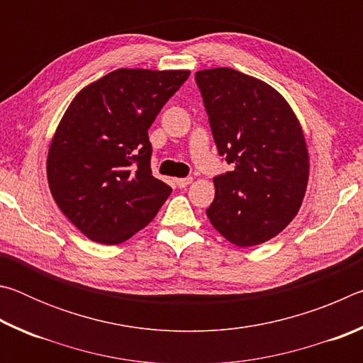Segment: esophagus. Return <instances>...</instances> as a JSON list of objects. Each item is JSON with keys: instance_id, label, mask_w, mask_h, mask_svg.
Wrapping results in <instances>:
<instances>
[{"instance_id": "1", "label": "esophagus", "mask_w": 363, "mask_h": 363, "mask_svg": "<svg viewBox=\"0 0 363 363\" xmlns=\"http://www.w3.org/2000/svg\"><path fill=\"white\" fill-rule=\"evenodd\" d=\"M192 177H179V179H176V186L179 187V189H184V187H187L189 184H192Z\"/></svg>"}]
</instances>
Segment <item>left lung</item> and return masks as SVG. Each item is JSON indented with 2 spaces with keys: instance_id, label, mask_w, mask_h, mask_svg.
Listing matches in <instances>:
<instances>
[{
  "instance_id": "8db88e82",
  "label": "left lung",
  "mask_w": 363,
  "mask_h": 363,
  "mask_svg": "<svg viewBox=\"0 0 363 363\" xmlns=\"http://www.w3.org/2000/svg\"><path fill=\"white\" fill-rule=\"evenodd\" d=\"M219 155L232 171L214 177L210 223L237 247L277 235L296 216L309 155L291 107L272 86L220 67L195 73Z\"/></svg>"
}]
</instances>
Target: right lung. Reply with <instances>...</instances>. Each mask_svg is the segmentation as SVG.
I'll use <instances>...</instances> for the list:
<instances>
[{"mask_svg":"<svg viewBox=\"0 0 363 363\" xmlns=\"http://www.w3.org/2000/svg\"><path fill=\"white\" fill-rule=\"evenodd\" d=\"M189 70L118 69L79 91L48 153L51 194L93 242L118 245L155 218L171 187L152 176L149 128Z\"/></svg>","mask_w":363,"mask_h":363,"instance_id":"add662e5","label":"right lung"}]
</instances>
